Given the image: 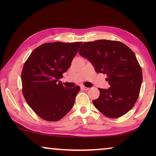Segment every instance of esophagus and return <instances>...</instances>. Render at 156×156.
<instances>
[{
    "label": "esophagus",
    "instance_id": "34e87169",
    "mask_svg": "<svg viewBox=\"0 0 156 156\" xmlns=\"http://www.w3.org/2000/svg\"><path fill=\"white\" fill-rule=\"evenodd\" d=\"M81 89H83V90H88L89 88V87H84V86H81Z\"/></svg>",
    "mask_w": 156,
    "mask_h": 156
}]
</instances>
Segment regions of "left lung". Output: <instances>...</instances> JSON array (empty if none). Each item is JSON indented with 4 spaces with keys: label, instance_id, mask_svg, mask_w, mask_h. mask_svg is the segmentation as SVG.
Segmentation results:
<instances>
[{
    "label": "left lung",
    "instance_id": "1",
    "mask_svg": "<svg viewBox=\"0 0 156 156\" xmlns=\"http://www.w3.org/2000/svg\"><path fill=\"white\" fill-rule=\"evenodd\" d=\"M79 54L89 60L98 73L107 75L109 89H98L95 107L111 118L121 117L134 106L142 82L141 67L133 51L122 43L98 40L86 42Z\"/></svg>",
    "mask_w": 156,
    "mask_h": 156
}]
</instances>
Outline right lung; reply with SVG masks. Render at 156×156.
<instances>
[{
	"instance_id": "obj_1",
	"label": "right lung",
	"mask_w": 156,
	"mask_h": 156,
	"mask_svg": "<svg viewBox=\"0 0 156 156\" xmlns=\"http://www.w3.org/2000/svg\"><path fill=\"white\" fill-rule=\"evenodd\" d=\"M82 43L43 44L25 62L21 73L23 96L29 106L43 119L58 121L73 107L80 87L66 88L59 80L70 67Z\"/></svg>"
}]
</instances>
